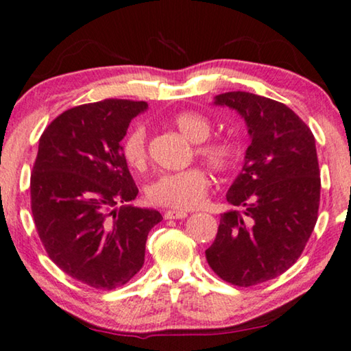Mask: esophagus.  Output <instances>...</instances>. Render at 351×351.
I'll list each match as a JSON object with an SVG mask.
<instances>
[{
    "label": "esophagus",
    "mask_w": 351,
    "mask_h": 351,
    "mask_svg": "<svg viewBox=\"0 0 351 351\" xmlns=\"http://www.w3.org/2000/svg\"><path fill=\"white\" fill-rule=\"evenodd\" d=\"M188 217V213L184 210H167L165 212L166 220H180V218Z\"/></svg>",
    "instance_id": "34e87169"
}]
</instances>
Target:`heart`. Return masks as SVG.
<instances>
[{"instance_id": "obj_1", "label": "heart", "mask_w": 351, "mask_h": 351, "mask_svg": "<svg viewBox=\"0 0 351 351\" xmlns=\"http://www.w3.org/2000/svg\"><path fill=\"white\" fill-rule=\"evenodd\" d=\"M176 128L197 147V155L217 172H226L234 167L239 158V145L232 139L220 138L207 141L212 131L210 120L197 112H182L174 117ZM121 155L128 166L142 171L147 165V134L144 126H134L125 136ZM209 176L201 167H191L180 172L161 174L147 186V197L156 206L176 210H190L204 202L209 191Z\"/></svg>"}]
</instances>
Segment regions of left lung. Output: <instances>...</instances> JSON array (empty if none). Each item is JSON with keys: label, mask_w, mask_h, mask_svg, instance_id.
Wrapping results in <instances>:
<instances>
[{"label": "left lung", "mask_w": 351, "mask_h": 351, "mask_svg": "<svg viewBox=\"0 0 351 351\" xmlns=\"http://www.w3.org/2000/svg\"><path fill=\"white\" fill-rule=\"evenodd\" d=\"M213 104L236 110L252 142L226 195L236 209L221 213L206 258L225 282L258 285L298 261L317 223L322 182L315 138L288 106L260 95L228 91Z\"/></svg>", "instance_id": "obj_1"}]
</instances>
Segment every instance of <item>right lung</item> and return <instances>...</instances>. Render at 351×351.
<instances>
[{
    "mask_svg": "<svg viewBox=\"0 0 351 351\" xmlns=\"http://www.w3.org/2000/svg\"><path fill=\"white\" fill-rule=\"evenodd\" d=\"M144 101L104 99L58 115L39 139L32 174V212L50 260L75 280L114 289L141 271L155 209L138 196L121 139Z\"/></svg>",
    "mask_w": 351,
    "mask_h": 351,
    "instance_id": "1",
    "label": "right lung"
}]
</instances>
